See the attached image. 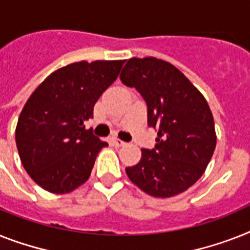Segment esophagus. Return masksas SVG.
<instances>
[{
	"label": "esophagus",
	"instance_id": "esophagus-1",
	"mask_svg": "<svg viewBox=\"0 0 250 250\" xmlns=\"http://www.w3.org/2000/svg\"><path fill=\"white\" fill-rule=\"evenodd\" d=\"M111 141H113V144H114V145L117 146V147H121V146H125V141H122V140L117 139V137H113V139H111Z\"/></svg>",
	"mask_w": 250,
	"mask_h": 250
}]
</instances>
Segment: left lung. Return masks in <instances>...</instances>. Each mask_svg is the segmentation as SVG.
<instances>
[{
    "label": "left lung",
    "mask_w": 250,
    "mask_h": 250,
    "mask_svg": "<svg viewBox=\"0 0 250 250\" xmlns=\"http://www.w3.org/2000/svg\"><path fill=\"white\" fill-rule=\"evenodd\" d=\"M119 78L139 91L147 125L158 131L155 147L141 149V160L125 173L155 198L181 194L202 177L216 149L209 105L176 66L160 59H129Z\"/></svg>",
    "instance_id": "8db88e82"
}]
</instances>
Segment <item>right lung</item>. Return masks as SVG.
I'll use <instances>...</instances> for the list:
<instances>
[{
	"instance_id": "obj_1",
	"label": "right lung",
	"mask_w": 250,
	"mask_h": 250,
	"mask_svg": "<svg viewBox=\"0 0 250 250\" xmlns=\"http://www.w3.org/2000/svg\"><path fill=\"white\" fill-rule=\"evenodd\" d=\"M125 60L73 62L51 73L20 113L15 140L23 167L41 188L66 194L88 180L107 146L86 129L93 106L114 82Z\"/></svg>"
}]
</instances>
